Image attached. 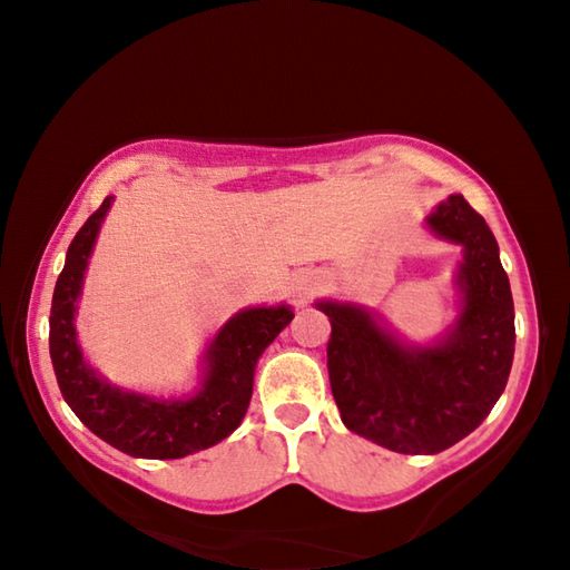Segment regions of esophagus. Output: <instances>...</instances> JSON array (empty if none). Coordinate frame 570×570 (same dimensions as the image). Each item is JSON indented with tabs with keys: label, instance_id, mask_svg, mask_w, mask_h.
Masks as SVG:
<instances>
[{
	"label": "esophagus",
	"instance_id": "1",
	"mask_svg": "<svg viewBox=\"0 0 570 570\" xmlns=\"http://www.w3.org/2000/svg\"><path fill=\"white\" fill-rule=\"evenodd\" d=\"M322 276L320 274H314V272H302V274H296L294 276V284H292V296L296 298L298 304L302 302H306L308 296L312 294H316L322 288Z\"/></svg>",
	"mask_w": 570,
	"mask_h": 570
}]
</instances>
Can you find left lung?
Wrapping results in <instances>:
<instances>
[{
    "label": "left lung",
    "instance_id": "8db88e82",
    "mask_svg": "<svg viewBox=\"0 0 570 570\" xmlns=\"http://www.w3.org/2000/svg\"><path fill=\"white\" fill-rule=\"evenodd\" d=\"M424 226L462 248L458 316L435 342H404L364 304L316 302L332 322L326 366L342 422L402 455H435L468 438L503 394L515 352L513 294L485 218L455 193Z\"/></svg>",
    "mask_w": 570,
    "mask_h": 570
}]
</instances>
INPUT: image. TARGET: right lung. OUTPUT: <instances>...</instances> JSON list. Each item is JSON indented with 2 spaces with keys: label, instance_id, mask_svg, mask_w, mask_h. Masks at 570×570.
<instances>
[{
  "label": "right lung",
  "instance_id": "1",
  "mask_svg": "<svg viewBox=\"0 0 570 570\" xmlns=\"http://www.w3.org/2000/svg\"><path fill=\"white\" fill-rule=\"evenodd\" d=\"M115 196L77 230L57 276L50 308V356L65 402L108 445L132 458L178 460L218 445L248 410L258 356L294 320L288 304L246 306L220 326L200 356L198 384L180 397L122 390L88 364L77 342L75 314L95 240Z\"/></svg>",
  "mask_w": 570,
  "mask_h": 570
}]
</instances>
